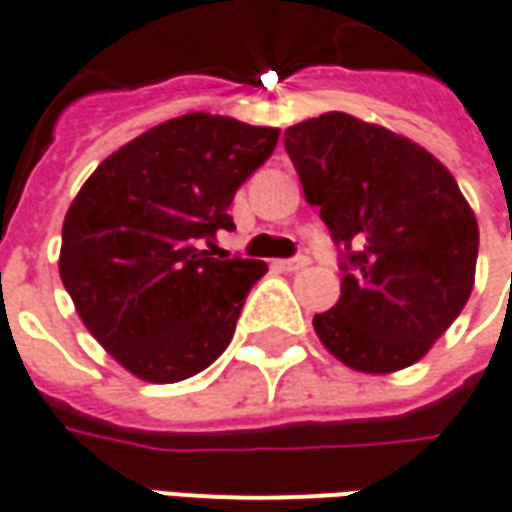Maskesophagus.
Returning a JSON list of instances; mask_svg holds the SVG:
<instances>
[{
    "instance_id": "1",
    "label": "esophagus",
    "mask_w": 512,
    "mask_h": 512,
    "mask_svg": "<svg viewBox=\"0 0 512 512\" xmlns=\"http://www.w3.org/2000/svg\"><path fill=\"white\" fill-rule=\"evenodd\" d=\"M278 270H284V273H297V270H303L308 267L306 256H297V259H281V262H275Z\"/></svg>"
}]
</instances>
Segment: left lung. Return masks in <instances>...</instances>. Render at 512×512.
<instances>
[{
  "instance_id": "1",
  "label": "left lung",
  "mask_w": 512,
  "mask_h": 512,
  "mask_svg": "<svg viewBox=\"0 0 512 512\" xmlns=\"http://www.w3.org/2000/svg\"><path fill=\"white\" fill-rule=\"evenodd\" d=\"M284 146L342 250V295L314 317L320 342L366 375L416 364L474 289L480 228L455 176L347 112L289 126Z\"/></svg>"
}]
</instances>
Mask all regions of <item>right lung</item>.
I'll list each match as a JSON object with an SVG mask.
<instances>
[{
	"label": "right lung",
	"mask_w": 512,
	"mask_h": 512,
	"mask_svg": "<svg viewBox=\"0 0 512 512\" xmlns=\"http://www.w3.org/2000/svg\"><path fill=\"white\" fill-rule=\"evenodd\" d=\"M278 129L190 112L148 129L93 170L68 206L60 278L96 342L148 383H179L234 336L267 264L212 259L228 206L267 162Z\"/></svg>",
	"instance_id": "right-lung-1"
}]
</instances>
